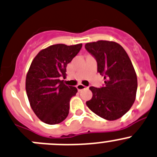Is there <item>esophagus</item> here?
I'll use <instances>...</instances> for the list:
<instances>
[{"instance_id": "esophagus-1", "label": "esophagus", "mask_w": 157, "mask_h": 157, "mask_svg": "<svg viewBox=\"0 0 157 157\" xmlns=\"http://www.w3.org/2000/svg\"><path fill=\"white\" fill-rule=\"evenodd\" d=\"M77 90H78L79 91H80V90H82L85 89V88H86V87L84 86V85H83V84H78L77 86Z\"/></svg>"}]
</instances>
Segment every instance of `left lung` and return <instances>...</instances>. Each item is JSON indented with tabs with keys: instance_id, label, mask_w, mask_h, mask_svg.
<instances>
[{
	"instance_id": "1",
	"label": "left lung",
	"mask_w": 157,
	"mask_h": 157,
	"mask_svg": "<svg viewBox=\"0 0 157 157\" xmlns=\"http://www.w3.org/2000/svg\"><path fill=\"white\" fill-rule=\"evenodd\" d=\"M86 51L96 59L97 72L105 84L90 86L93 93L86 106L107 121H115L127 113L136 99L137 77L128 54L119 44L107 40L87 43Z\"/></svg>"
}]
</instances>
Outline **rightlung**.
<instances>
[{
	"instance_id": "1",
	"label": "right lung",
	"mask_w": 157,
	"mask_h": 157,
	"mask_svg": "<svg viewBox=\"0 0 157 157\" xmlns=\"http://www.w3.org/2000/svg\"><path fill=\"white\" fill-rule=\"evenodd\" d=\"M82 44L71 46L51 45L38 53L26 77V92L32 109L45 124L61 123L69 113L70 100L77 89L67 86V66L80 52Z\"/></svg>"
}]
</instances>
